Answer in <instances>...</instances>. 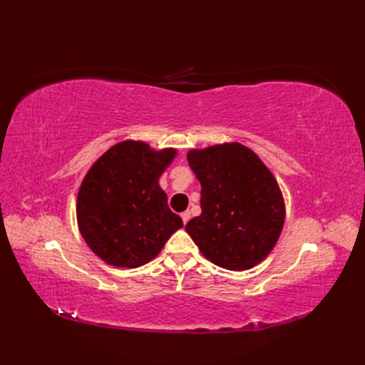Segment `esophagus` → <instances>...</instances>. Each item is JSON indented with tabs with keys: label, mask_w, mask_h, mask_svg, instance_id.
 <instances>
[{
	"label": "esophagus",
	"mask_w": 365,
	"mask_h": 365,
	"mask_svg": "<svg viewBox=\"0 0 365 365\" xmlns=\"http://www.w3.org/2000/svg\"><path fill=\"white\" fill-rule=\"evenodd\" d=\"M190 218H191V213H190L188 210L182 213V220H183V224H187V222L190 221Z\"/></svg>",
	"instance_id": "obj_1"
}]
</instances>
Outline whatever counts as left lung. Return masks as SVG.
I'll return each mask as SVG.
<instances>
[{
	"label": "left lung",
	"instance_id": "obj_1",
	"mask_svg": "<svg viewBox=\"0 0 365 365\" xmlns=\"http://www.w3.org/2000/svg\"><path fill=\"white\" fill-rule=\"evenodd\" d=\"M187 158L202 188V213L185 226L192 242L221 268L255 267L284 227L285 205L274 175L240 143L192 149Z\"/></svg>",
	"mask_w": 365,
	"mask_h": 365
}]
</instances>
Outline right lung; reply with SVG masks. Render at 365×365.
Segmentation results:
<instances>
[{
    "label": "right lung",
    "mask_w": 365,
    "mask_h": 365,
    "mask_svg": "<svg viewBox=\"0 0 365 365\" xmlns=\"http://www.w3.org/2000/svg\"><path fill=\"white\" fill-rule=\"evenodd\" d=\"M175 153L153 150L143 141H122L88 170L76 199V221L84 242L103 262L141 267L183 227L158 183Z\"/></svg>",
    "instance_id": "obj_1"
}]
</instances>
